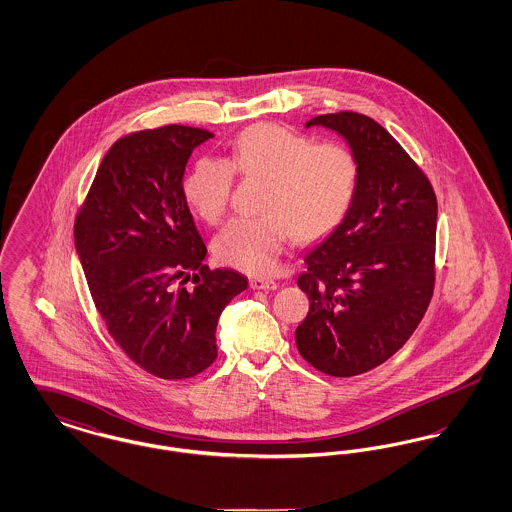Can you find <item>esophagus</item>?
Instances as JSON below:
<instances>
[{
  "mask_svg": "<svg viewBox=\"0 0 512 512\" xmlns=\"http://www.w3.org/2000/svg\"><path fill=\"white\" fill-rule=\"evenodd\" d=\"M249 286L253 290H276L278 284L272 278H265V276H255L249 280Z\"/></svg>",
  "mask_w": 512,
  "mask_h": 512,
  "instance_id": "34e87169",
  "label": "esophagus"
}]
</instances>
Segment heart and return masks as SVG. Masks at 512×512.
<instances>
[{"mask_svg":"<svg viewBox=\"0 0 512 512\" xmlns=\"http://www.w3.org/2000/svg\"><path fill=\"white\" fill-rule=\"evenodd\" d=\"M234 172L265 180L261 217L230 220L213 242L220 263L249 274L272 272L292 234L317 240L332 232L359 192L361 161L353 147L290 130L253 124L242 130L230 157H199L184 180V199L195 215L217 224L230 203Z\"/></svg>","mask_w":512,"mask_h":512,"instance_id":"b5f03b06","label":"heart"}]
</instances>
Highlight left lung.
<instances>
[{
    "label": "left lung",
    "instance_id": "obj_1",
    "mask_svg": "<svg viewBox=\"0 0 512 512\" xmlns=\"http://www.w3.org/2000/svg\"><path fill=\"white\" fill-rule=\"evenodd\" d=\"M309 126L341 134L361 161L347 217L305 255L297 286L309 313L295 330L301 357L328 376L382 365L413 336L436 284L438 199L424 171L378 122L355 111Z\"/></svg>",
    "mask_w": 512,
    "mask_h": 512
}]
</instances>
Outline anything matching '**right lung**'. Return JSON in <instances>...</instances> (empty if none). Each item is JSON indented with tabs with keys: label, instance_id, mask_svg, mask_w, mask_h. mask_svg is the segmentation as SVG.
<instances>
[{
	"label": "right lung",
	"instance_id": "right-lung-1",
	"mask_svg": "<svg viewBox=\"0 0 512 512\" xmlns=\"http://www.w3.org/2000/svg\"><path fill=\"white\" fill-rule=\"evenodd\" d=\"M209 138L182 124L122 136L74 220V245L109 336L163 380H186L215 363L220 313L247 288L242 274L203 265L207 247L184 199L186 163Z\"/></svg>",
	"mask_w": 512,
	"mask_h": 512
}]
</instances>
